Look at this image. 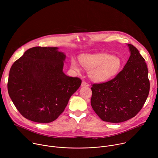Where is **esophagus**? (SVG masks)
Segmentation results:
<instances>
[{"label": "esophagus", "mask_w": 158, "mask_h": 158, "mask_svg": "<svg viewBox=\"0 0 158 158\" xmlns=\"http://www.w3.org/2000/svg\"><path fill=\"white\" fill-rule=\"evenodd\" d=\"M89 86V84L85 82V81H82V83H81V87H88Z\"/></svg>", "instance_id": "34e87169"}]
</instances>
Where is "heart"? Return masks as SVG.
I'll use <instances>...</instances> for the list:
<instances>
[{"label":"heart","mask_w":158,"mask_h":158,"mask_svg":"<svg viewBox=\"0 0 158 158\" xmlns=\"http://www.w3.org/2000/svg\"><path fill=\"white\" fill-rule=\"evenodd\" d=\"M71 60V67L77 73L81 72V65L88 70L89 78L95 82H104L116 76L120 71L123 62L117 56L106 54H84Z\"/></svg>","instance_id":"obj_1"}]
</instances>
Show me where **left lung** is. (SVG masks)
Listing matches in <instances>:
<instances>
[{
  "label": "left lung",
  "mask_w": 158,
  "mask_h": 158,
  "mask_svg": "<svg viewBox=\"0 0 158 158\" xmlns=\"http://www.w3.org/2000/svg\"><path fill=\"white\" fill-rule=\"evenodd\" d=\"M130 56L123 69L106 82L91 87V106L104 121L118 123L136 116L149 92L148 70L144 59L132 44H127Z\"/></svg>",
  "instance_id": "1"
}]
</instances>
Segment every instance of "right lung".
<instances>
[{"label": "right lung", "mask_w": 158, "mask_h": 158, "mask_svg": "<svg viewBox=\"0 0 158 158\" xmlns=\"http://www.w3.org/2000/svg\"><path fill=\"white\" fill-rule=\"evenodd\" d=\"M65 57L58 48L34 47L12 65L8 93L25 118L39 123L54 121L79 88V78L63 72Z\"/></svg>", "instance_id": "1"}]
</instances>
